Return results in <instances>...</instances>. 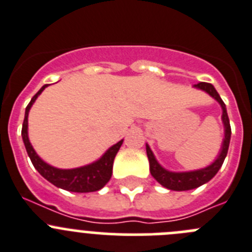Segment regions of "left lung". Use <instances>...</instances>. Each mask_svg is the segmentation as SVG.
Returning a JSON list of instances; mask_svg holds the SVG:
<instances>
[{"label": "left lung", "instance_id": "obj_1", "mask_svg": "<svg viewBox=\"0 0 252 252\" xmlns=\"http://www.w3.org/2000/svg\"><path fill=\"white\" fill-rule=\"evenodd\" d=\"M194 88L203 90L210 96L214 97L219 105L221 106L222 115L221 120L224 124V140L221 143V150H220L219 155L215 158V160L212 164L207 166L205 168L195 169V171H188V172H171L168 169L163 168L158 163V160L156 159L155 155L151 151L150 146L146 143V152H147L148 160H150V172L152 174L153 178L164 188L171 189V190H190V189L198 188V187L203 186V184L208 183L215 174L218 173L220 168H221L224 159L227 155V150H229L230 137H231V127H230L229 116L226 112V106H225L224 101L221 100L220 95L215 90L214 86L209 83H199L195 84Z\"/></svg>", "mask_w": 252, "mask_h": 252}]
</instances>
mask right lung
Masks as SVG:
<instances>
[{
  "label": "right lung",
  "instance_id": "add662e5",
  "mask_svg": "<svg viewBox=\"0 0 252 252\" xmlns=\"http://www.w3.org/2000/svg\"><path fill=\"white\" fill-rule=\"evenodd\" d=\"M47 86L48 85L42 86L39 92L32 97L31 102L27 105L22 125L23 143H25L26 150H27L33 166L39 172L40 176L44 177L48 182H50L58 188L64 189V190L75 191V193H89V191L100 190L111 178L115 156L119 152L124 140L115 143L99 159L90 164H86V166L71 169H61L48 164L37 155L32 143L30 142V138H28V114H30L31 107L34 104L37 97L42 94V92Z\"/></svg>",
  "mask_w": 252,
  "mask_h": 252
}]
</instances>
